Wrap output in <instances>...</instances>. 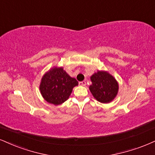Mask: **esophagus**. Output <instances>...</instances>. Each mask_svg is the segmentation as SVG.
<instances>
[{"label":"esophagus","mask_w":155,"mask_h":155,"mask_svg":"<svg viewBox=\"0 0 155 155\" xmlns=\"http://www.w3.org/2000/svg\"><path fill=\"white\" fill-rule=\"evenodd\" d=\"M79 85H81V86H85V85H86V82L85 81L79 82Z\"/></svg>","instance_id":"34e87169"}]
</instances>
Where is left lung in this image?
Instances as JSON below:
<instances>
[{
    "instance_id": "obj_1",
    "label": "left lung",
    "mask_w": 155,
    "mask_h": 155,
    "mask_svg": "<svg viewBox=\"0 0 155 155\" xmlns=\"http://www.w3.org/2000/svg\"><path fill=\"white\" fill-rule=\"evenodd\" d=\"M92 85L89 89L93 97L99 102L108 104L116 98L118 84L111 74L106 71H98L91 77Z\"/></svg>"
}]
</instances>
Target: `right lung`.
Returning a JSON list of instances; mask_svg holds the SVG:
<instances>
[{"instance_id":"1","label":"right lung","mask_w":155,"mask_h":155,"mask_svg":"<svg viewBox=\"0 0 155 155\" xmlns=\"http://www.w3.org/2000/svg\"><path fill=\"white\" fill-rule=\"evenodd\" d=\"M78 82L70 77L62 68H51L41 78L39 90L45 100L55 106L66 101Z\"/></svg>"}]
</instances>
